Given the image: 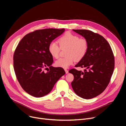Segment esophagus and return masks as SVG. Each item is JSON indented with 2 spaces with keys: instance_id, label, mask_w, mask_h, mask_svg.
I'll return each mask as SVG.
<instances>
[{
  "instance_id": "1",
  "label": "esophagus",
  "mask_w": 126,
  "mask_h": 126,
  "mask_svg": "<svg viewBox=\"0 0 126 126\" xmlns=\"http://www.w3.org/2000/svg\"><path fill=\"white\" fill-rule=\"evenodd\" d=\"M65 71L66 74H68V70L67 69H65Z\"/></svg>"
}]
</instances>
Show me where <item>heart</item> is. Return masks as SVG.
Returning <instances> with one entry per match:
<instances>
[{
  "label": "heart",
  "mask_w": 126,
  "mask_h": 126,
  "mask_svg": "<svg viewBox=\"0 0 126 126\" xmlns=\"http://www.w3.org/2000/svg\"><path fill=\"white\" fill-rule=\"evenodd\" d=\"M60 47L56 42H51L48 47L50 55L55 58H58L61 49L67 48V57L60 58L56 61L57 67L63 68H68L73 64L75 61H80L86 54L88 48V43L86 39L79 38L78 35L66 32L58 39Z\"/></svg>",
  "instance_id": "obj_1"
}]
</instances>
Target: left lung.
<instances>
[{
    "label": "left lung",
    "instance_id": "obj_1",
    "mask_svg": "<svg viewBox=\"0 0 126 126\" xmlns=\"http://www.w3.org/2000/svg\"><path fill=\"white\" fill-rule=\"evenodd\" d=\"M87 40L86 54L75 66L85 67L84 72L69 70L74 76L71 86L75 93L85 99L94 98L109 84L114 68V57L111 46L102 36L87 30H73Z\"/></svg>",
    "mask_w": 126,
    "mask_h": 126
}]
</instances>
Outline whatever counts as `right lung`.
<instances>
[{
	"label": "right lung",
	"instance_id": "right-lung-1",
	"mask_svg": "<svg viewBox=\"0 0 126 126\" xmlns=\"http://www.w3.org/2000/svg\"><path fill=\"white\" fill-rule=\"evenodd\" d=\"M64 31V29L36 30L18 43L13 56L14 71L20 85L29 94L36 97L47 94L65 74L62 67L51 65L53 58L48 50L49 44Z\"/></svg>",
	"mask_w": 126,
	"mask_h": 126
}]
</instances>
